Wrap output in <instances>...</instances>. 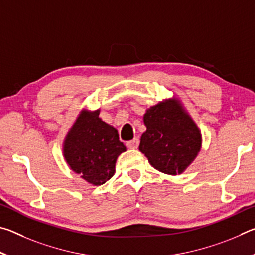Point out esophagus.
I'll list each match as a JSON object with an SVG mask.
<instances>
[{
    "mask_svg": "<svg viewBox=\"0 0 255 255\" xmlns=\"http://www.w3.org/2000/svg\"><path fill=\"white\" fill-rule=\"evenodd\" d=\"M127 147L130 148V149H136L138 147V145H139V139L138 138H133L132 140H129L127 141Z\"/></svg>",
    "mask_w": 255,
    "mask_h": 255,
    "instance_id": "34e87169",
    "label": "esophagus"
}]
</instances>
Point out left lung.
I'll list each match as a JSON object with an SVG mask.
<instances>
[{
	"mask_svg": "<svg viewBox=\"0 0 255 255\" xmlns=\"http://www.w3.org/2000/svg\"><path fill=\"white\" fill-rule=\"evenodd\" d=\"M146 131L139 150L154 169L164 174H182L195 161L202 145L198 125L182 101L173 97L146 109Z\"/></svg>",
	"mask_w": 255,
	"mask_h": 255,
	"instance_id": "8db88e82",
	"label": "left lung"
}]
</instances>
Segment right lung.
Returning a JSON list of instances; mask_svg holds the SVG:
<instances>
[{
  "mask_svg": "<svg viewBox=\"0 0 255 255\" xmlns=\"http://www.w3.org/2000/svg\"><path fill=\"white\" fill-rule=\"evenodd\" d=\"M100 109L84 107L63 141V156L72 171L92 185L106 183L116 172V162L126 146L117 129L99 117Z\"/></svg>",
  "mask_w": 255,
  "mask_h": 255,
  "instance_id": "1",
  "label": "right lung"
}]
</instances>
